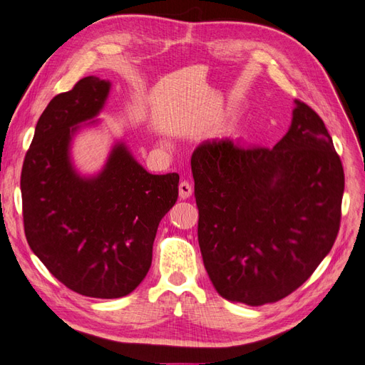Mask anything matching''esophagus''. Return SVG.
Returning a JSON list of instances; mask_svg holds the SVG:
<instances>
[{
    "label": "esophagus",
    "instance_id": "obj_1",
    "mask_svg": "<svg viewBox=\"0 0 365 365\" xmlns=\"http://www.w3.org/2000/svg\"><path fill=\"white\" fill-rule=\"evenodd\" d=\"M193 192L192 184L189 181H181L180 182V198L181 200H187Z\"/></svg>",
    "mask_w": 365,
    "mask_h": 365
}]
</instances>
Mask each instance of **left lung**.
Masks as SVG:
<instances>
[{"label": "left lung", "mask_w": 365, "mask_h": 365, "mask_svg": "<svg viewBox=\"0 0 365 365\" xmlns=\"http://www.w3.org/2000/svg\"><path fill=\"white\" fill-rule=\"evenodd\" d=\"M198 243L213 288L260 307L307 282L341 223L344 168L316 111L294 101L272 148L223 138L192 153Z\"/></svg>", "instance_id": "1"}]
</instances>
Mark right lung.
<instances>
[{
	"label": "right lung",
	"mask_w": 365,
	"mask_h": 365,
	"mask_svg": "<svg viewBox=\"0 0 365 365\" xmlns=\"http://www.w3.org/2000/svg\"><path fill=\"white\" fill-rule=\"evenodd\" d=\"M110 90V80L90 76L49 102L20 182L32 252L65 287L96 299L123 297L145 279L158 226L180 182L178 173H148L123 140L114 142L97 173L77 170L73 140L99 123Z\"/></svg>",
	"instance_id": "1"
}]
</instances>
